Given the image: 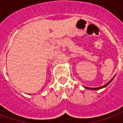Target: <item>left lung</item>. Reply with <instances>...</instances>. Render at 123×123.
<instances>
[{
	"mask_svg": "<svg viewBox=\"0 0 123 123\" xmlns=\"http://www.w3.org/2000/svg\"><path fill=\"white\" fill-rule=\"evenodd\" d=\"M115 76H116V75H115ZM115 76L114 77V78H113V79H112L111 81H109V82H108L107 84H106L105 85H104V86H101V87H96V88H91V87H84V88H86V89H91V90H99V89H103V88H105V87H106L107 86H109V84H111V82L113 80V79H114Z\"/></svg>",
	"mask_w": 123,
	"mask_h": 123,
	"instance_id": "left-lung-1",
	"label": "left lung"
}]
</instances>
